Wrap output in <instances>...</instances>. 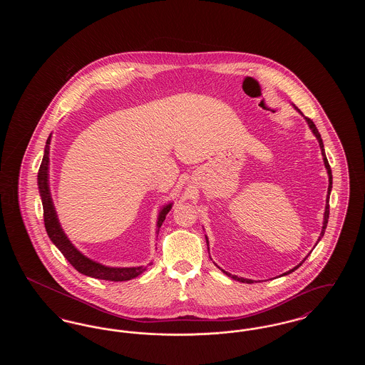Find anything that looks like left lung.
I'll use <instances>...</instances> for the list:
<instances>
[{
    "label": "left lung",
    "instance_id": "1",
    "mask_svg": "<svg viewBox=\"0 0 365 365\" xmlns=\"http://www.w3.org/2000/svg\"><path fill=\"white\" fill-rule=\"evenodd\" d=\"M293 105V108H294L295 110L298 112V113H301V110ZM302 115V113H301ZM304 116V115H302ZM304 119H305V122L308 123V127L311 128V131H312L313 135L316 137L317 139V142H319V146H320V150H322V156H323V161H324V167H326V170H327V174H329V190H327V198H326V209H324V217H323V227H322V232H320V235H319V238H317V242L323 238V235H324V231H326V227H327V223H329V215H330V194L331 189H332V174H331V168L330 164H329V160H327V157H326V152H324V145H323V139L320 137V134H319V131H317V128H316V125H314V123L311 120V119H308V118H305L304 116ZM205 240H207V245L209 246L208 237L205 235ZM316 242V245H317ZM309 256V255H308ZM308 256L304 259V260L301 261L298 265H295L294 268H292V269H289L287 272H284V274H282V277H284V275H289V274H292V272H294L295 269L299 267V265H302V262L308 259ZM223 271V269H222ZM226 275L228 277H231L232 279H235V280H238V282H242V283H253L255 280H252V279H246L241 278V277H237V275H231V274H228L226 271H223Z\"/></svg>",
    "mask_w": 365,
    "mask_h": 365
}]
</instances>
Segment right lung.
<instances>
[{"mask_svg":"<svg viewBox=\"0 0 365 365\" xmlns=\"http://www.w3.org/2000/svg\"><path fill=\"white\" fill-rule=\"evenodd\" d=\"M51 140H52V134L46 140L43 158H42V163H41V167L38 171V189H39V195H41L42 207H43V222H45V228H46V232H48L51 241L63 253V256L70 261L71 265L78 272H81L86 277L110 280V282H123V280L137 278L146 269V267H143V265H139V267H108L101 262L91 260L73 246V243L71 242L70 238L64 232L63 227L58 222L57 212H56L54 204H53L52 192L49 187ZM173 205H174V202H168L160 209L158 216H157V234L160 231V227L163 226V222L165 220L167 213L173 209Z\"/></svg>","mask_w":365,"mask_h":365,"instance_id":"add662e5","label":"right lung"}]
</instances>
